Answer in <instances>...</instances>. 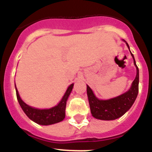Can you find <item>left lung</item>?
<instances>
[{
	"mask_svg": "<svg viewBox=\"0 0 152 152\" xmlns=\"http://www.w3.org/2000/svg\"><path fill=\"white\" fill-rule=\"evenodd\" d=\"M123 41L125 42L130 51L128 43L125 40ZM130 54L133 59L134 65L136 68V76L128 91L114 98L109 99H99L95 95L92 89L87 85V95L93 117L102 120H116L125 114L131 108V107L136 101L139 93V72L133 54L131 51Z\"/></svg>",
	"mask_w": 152,
	"mask_h": 152,
	"instance_id": "obj_1",
	"label": "left lung"
}]
</instances>
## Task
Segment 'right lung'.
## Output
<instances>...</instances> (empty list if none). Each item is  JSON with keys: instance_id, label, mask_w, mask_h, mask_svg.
Here are the masks:
<instances>
[{"instance_id": "right-lung-1", "label": "right lung", "mask_w": 152, "mask_h": 152, "mask_svg": "<svg viewBox=\"0 0 152 152\" xmlns=\"http://www.w3.org/2000/svg\"><path fill=\"white\" fill-rule=\"evenodd\" d=\"M73 86H74V83H72L68 86L66 92L64 93V96L62 97L60 102L57 105L50 107V108L45 109L36 108V107L27 104L20 98L18 90L16 88V84H15V88H16V97H17L19 104L27 117L33 122L36 123L39 125L48 126L60 123L64 120L66 101L70 95L71 91L73 90Z\"/></svg>"}]
</instances>
